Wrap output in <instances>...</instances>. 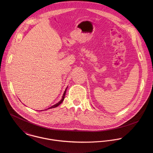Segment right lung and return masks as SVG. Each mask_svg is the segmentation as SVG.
Listing matches in <instances>:
<instances>
[{
    "label": "right lung",
    "mask_w": 153,
    "mask_h": 153,
    "mask_svg": "<svg viewBox=\"0 0 153 153\" xmlns=\"http://www.w3.org/2000/svg\"><path fill=\"white\" fill-rule=\"evenodd\" d=\"M67 88H66L65 90V91H64V94H63V95H62V99L58 102V103H56V104H55V105H53V106H52V107H49V108H48V109H51V108H55V107H57L58 106H59L62 102H63V101H64V98H65V96L66 94V89H67ZM46 109H44V110H46ZM41 111H44V110H41Z\"/></svg>",
    "instance_id": "obj_1"
}]
</instances>
